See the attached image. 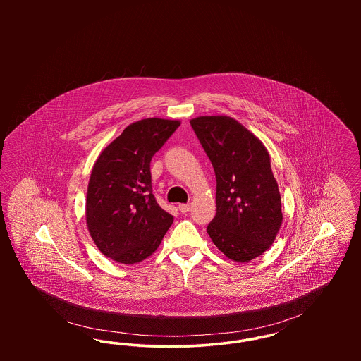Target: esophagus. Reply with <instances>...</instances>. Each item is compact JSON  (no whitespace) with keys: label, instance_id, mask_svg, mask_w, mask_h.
<instances>
[{"label":"esophagus","instance_id":"1","mask_svg":"<svg viewBox=\"0 0 361 361\" xmlns=\"http://www.w3.org/2000/svg\"><path fill=\"white\" fill-rule=\"evenodd\" d=\"M178 209H180L183 214H187L189 209H190V206H189V204H180Z\"/></svg>","mask_w":361,"mask_h":361}]
</instances>
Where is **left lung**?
Instances as JSON below:
<instances>
[{"mask_svg":"<svg viewBox=\"0 0 361 361\" xmlns=\"http://www.w3.org/2000/svg\"><path fill=\"white\" fill-rule=\"evenodd\" d=\"M216 176V215L207 233L224 256L249 262L271 247L283 222L271 155L230 116L190 121Z\"/></svg>","mask_w":361,"mask_h":361,"instance_id":"obj_1","label":"left lung"}]
</instances>
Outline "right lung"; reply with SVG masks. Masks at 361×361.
<instances>
[{"instance_id": "1", "label": "right lung", "mask_w": 361, "mask_h": 361, "mask_svg": "<svg viewBox=\"0 0 361 361\" xmlns=\"http://www.w3.org/2000/svg\"><path fill=\"white\" fill-rule=\"evenodd\" d=\"M180 121L149 118L127 126L97 157L87 184L86 226L105 257L135 264L152 256L173 224L152 188L150 161Z\"/></svg>"}]
</instances>
